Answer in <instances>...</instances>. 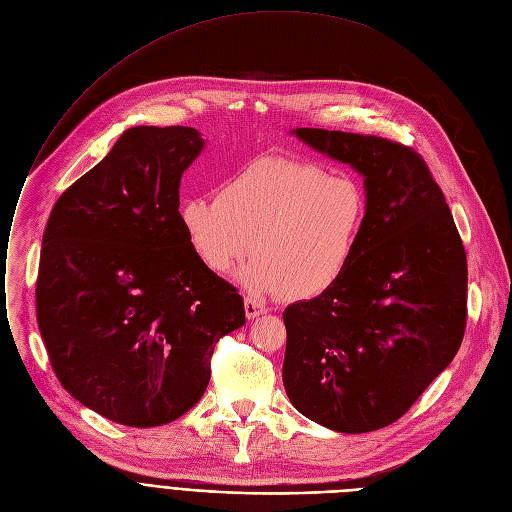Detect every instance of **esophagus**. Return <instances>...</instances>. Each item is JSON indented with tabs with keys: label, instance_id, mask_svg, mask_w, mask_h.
<instances>
[{
	"label": "esophagus",
	"instance_id": "esophagus-1",
	"mask_svg": "<svg viewBox=\"0 0 512 512\" xmlns=\"http://www.w3.org/2000/svg\"><path fill=\"white\" fill-rule=\"evenodd\" d=\"M244 309H246V318H248V320H254V318L262 316V313L266 311L264 305L258 303L256 299H252V297H246V299H244Z\"/></svg>",
	"mask_w": 512,
	"mask_h": 512
}]
</instances>
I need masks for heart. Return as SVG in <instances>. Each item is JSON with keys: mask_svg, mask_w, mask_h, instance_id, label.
<instances>
[{"mask_svg": "<svg viewBox=\"0 0 512 512\" xmlns=\"http://www.w3.org/2000/svg\"><path fill=\"white\" fill-rule=\"evenodd\" d=\"M365 215L367 196L357 180L293 157H260L225 178L215 199H186L180 225L209 270L229 272L252 246L244 285L303 301L342 279Z\"/></svg>", "mask_w": 512, "mask_h": 512, "instance_id": "1", "label": "heart"}]
</instances>
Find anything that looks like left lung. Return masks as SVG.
Listing matches in <instances>:
<instances>
[{
  "mask_svg": "<svg viewBox=\"0 0 512 512\" xmlns=\"http://www.w3.org/2000/svg\"><path fill=\"white\" fill-rule=\"evenodd\" d=\"M365 176L355 258L324 295L283 313L291 404L338 432L402 418L453 361L467 318V260L443 190L412 147L373 135L295 129Z\"/></svg>",
  "mask_w": 512,
  "mask_h": 512,
  "instance_id": "1",
  "label": "left lung"
}]
</instances>
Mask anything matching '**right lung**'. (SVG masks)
Returning <instances> with one entry per match:
<instances>
[{"label": "right lung", "instance_id": "1", "mask_svg": "<svg viewBox=\"0 0 512 512\" xmlns=\"http://www.w3.org/2000/svg\"><path fill=\"white\" fill-rule=\"evenodd\" d=\"M205 147L190 127H133L55 203L43 235L36 322L71 396L125 426L186 414L244 299L190 250L180 178Z\"/></svg>", "mask_w": 512, "mask_h": 512}]
</instances>
